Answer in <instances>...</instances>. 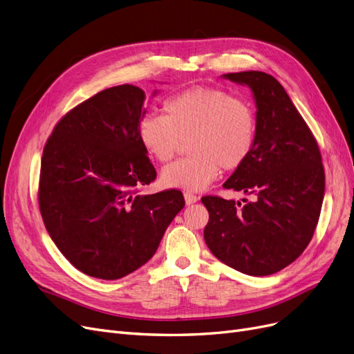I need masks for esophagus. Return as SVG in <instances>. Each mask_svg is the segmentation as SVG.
Here are the masks:
<instances>
[{
  "mask_svg": "<svg viewBox=\"0 0 354 354\" xmlns=\"http://www.w3.org/2000/svg\"><path fill=\"white\" fill-rule=\"evenodd\" d=\"M184 198H185V203H187L188 205L198 201V197H197V195L192 194V192H185V194H184Z\"/></svg>",
  "mask_w": 354,
  "mask_h": 354,
  "instance_id": "esophagus-1",
  "label": "esophagus"
}]
</instances>
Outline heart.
Segmentation results:
<instances>
[{
    "instance_id": "obj_1",
    "label": "heart",
    "mask_w": 354,
    "mask_h": 354,
    "mask_svg": "<svg viewBox=\"0 0 354 354\" xmlns=\"http://www.w3.org/2000/svg\"><path fill=\"white\" fill-rule=\"evenodd\" d=\"M141 146L160 163L169 162L185 141L189 156L163 167L165 187L198 191L217 179L220 169L234 172L254 151L257 118L248 102L225 90L192 87L170 96L162 113L138 122Z\"/></svg>"
}]
</instances>
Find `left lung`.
Here are the masks:
<instances>
[{"mask_svg": "<svg viewBox=\"0 0 354 354\" xmlns=\"http://www.w3.org/2000/svg\"><path fill=\"white\" fill-rule=\"evenodd\" d=\"M250 86L257 103V141L226 189L252 195L245 204L217 195L201 198L208 210L204 241L221 263L248 276H270L292 264L315 233L325 191L318 142L284 87L263 71L225 74Z\"/></svg>", "mask_w": 354, "mask_h": 354, "instance_id": "1", "label": "left lung"}]
</instances>
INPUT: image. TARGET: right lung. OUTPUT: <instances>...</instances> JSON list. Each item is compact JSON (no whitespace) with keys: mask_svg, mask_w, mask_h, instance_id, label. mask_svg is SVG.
I'll return each mask as SVG.
<instances>
[{"mask_svg":"<svg viewBox=\"0 0 354 354\" xmlns=\"http://www.w3.org/2000/svg\"><path fill=\"white\" fill-rule=\"evenodd\" d=\"M146 95L122 84L65 113L49 136L39 176V210L61 254L82 272L116 280L154 255L184 195H140L156 169L138 138Z\"/></svg>","mask_w":354,"mask_h":354,"instance_id":"right-lung-1","label":"right lung"}]
</instances>
